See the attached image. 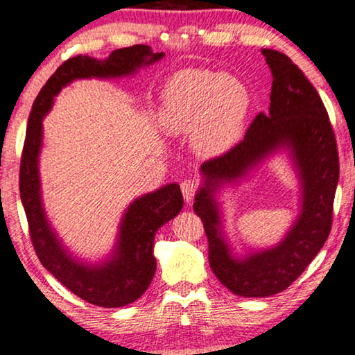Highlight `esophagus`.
I'll use <instances>...</instances> for the list:
<instances>
[{"mask_svg": "<svg viewBox=\"0 0 355 355\" xmlns=\"http://www.w3.org/2000/svg\"><path fill=\"white\" fill-rule=\"evenodd\" d=\"M180 187H182L183 198L187 199V201H191V199L194 198V194H196V191H198L199 183H198L196 178L189 177V178H184L183 182H182V184H180Z\"/></svg>", "mask_w": 355, "mask_h": 355, "instance_id": "34e87169", "label": "esophagus"}]
</instances>
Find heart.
<instances>
[{
  "label": "heart",
  "mask_w": 355,
  "mask_h": 355,
  "mask_svg": "<svg viewBox=\"0 0 355 355\" xmlns=\"http://www.w3.org/2000/svg\"><path fill=\"white\" fill-rule=\"evenodd\" d=\"M248 107V89L238 78L188 71L164 89L159 122L171 133L193 128L196 146L206 154H218L238 139Z\"/></svg>",
  "instance_id": "obj_1"
}]
</instances>
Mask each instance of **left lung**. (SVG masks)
Instances as JSON below:
<instances>
[{"instance_id":"obj_1","label":"left lung","mask_w":355,"mask_h":355,"mask_svg":"<svg viewBox=\"0 0 355 355\" xmlns=\"http://www.w3.org/2000/svg\"><path fill=\"white\" fill-rule=\"evenodd\" d=\"M272 69L268 112L257 114L241 141L202 162L206 184L193 209L209 241V263L223 286L244 297H266L286 289L323 248L333 223L339 157L328 112L317 89L286 54L262 49ZM292 149L303 180V212L277 248L234 259L223 241L211 193L218 184L242 176L278 147Z\"/></svg>"}]
</instances>
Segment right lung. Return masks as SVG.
Listing matches in <instances>:
<instances>
[{
  "mask_svg": "<svg viewBox=\"0 0 355 355\" xmlns=\"http://www.w3.org/2000/svg\"><path fill=\"white\" fill-rule=\"evenodd\" d=\"M164 53H153L146 44L116 49L104 61L89 56H73L64 61L48 78L35 99L21 156L19 189L28 222V233L40 262L69 291L80 299L101 307H122L137 301L149 288L156 272L154 234L172 220L183 207L177 183L138 198L128 207L121 225V238L111 261L88 267L73 261L54 236L42 207L38 178V153L42 146V119L49 111L53 98L64 85L83 77H121L137 71L143 64L159 61Z\"/></svg>",
  "mask_w": 355,
  "mask_h": 355,
  "instance_id": "1",
  "label": "right lung"
}]
</instances>
